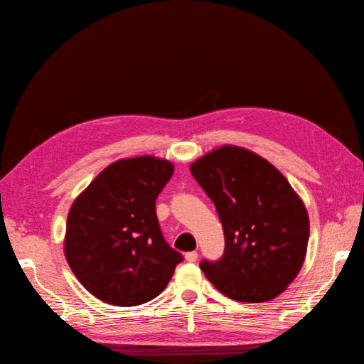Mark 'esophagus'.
<instances>
[{"label": "esophagus", "mask_w": 364, "mask_h": 364, "mask_svg": "<svg viewBox=\"0 0 364 364\" xmlns=\"http://www.w3.org/2000/svg\"><path fill=\"white\" fill-rule=\"evenodd\" d=\"M197 258H198V253L194 250V252H188L186 253V259L189 261V262H196L197 261Z\"/></svg>", "instance_id": "1"}]
</instances>
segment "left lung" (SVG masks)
<instances>
[{"instance_id":"1","label":"left lung","mask_w":364,"mask_h":364,"mask_svg":"<svg viewBox=\"0 0 364 364\" xmlns=\"http://www.w3.org/2000/svg\"><path fill=\"white\" fill-rule=\"evenodd\" d=\"M191 173L213 200L225 236L222 257L200 269L233 300L275 299L305 259L310 222L299 196L270 162L241 146L205 154Z\"/></svg>"}]
</instances>
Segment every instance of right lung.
I'll return each instance as SVG.
<instances>
[{"instance_id":"right-lung-1","label":"right lung","mask_w":364,"mask_h":364,"mask_svg":"<svg viewBox=\"0 0 364 364\" xmlns=\"http://www.w3.org/2000/svg\"><path fill=\"white\" fill-rule=\"evenodd\" d=\"M172 173L166 159H120L73 202L65 258L92 296L136 306L164 291L183 261L162 236L156 215V198Z\"/></svg>"}]
</instances>
